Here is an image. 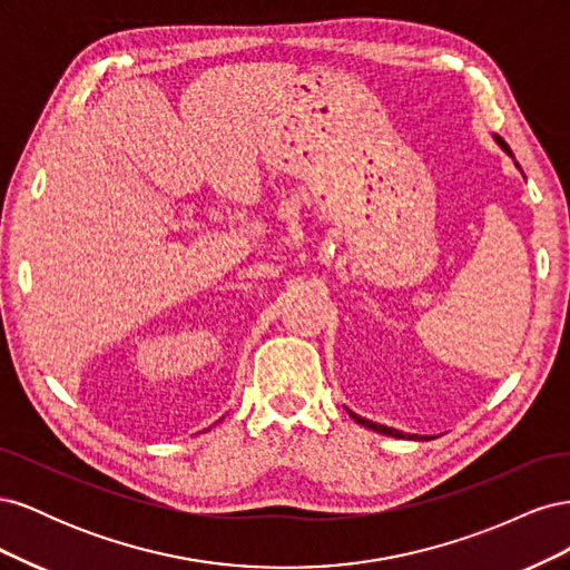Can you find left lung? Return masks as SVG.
<instances>
[{
    "instance_id": "8db88e82",
    "label": "left lung",
    "mask_w": 570,
    "mask_h": 570,
    "mask_svg": "<svg viewBox=\"0 0 570 570\" xmlns=\"http://www.w3.org/2000/svg\"><path fill=\"white\" fill-rule=\"evenodd\" d=\"M494 142L502 147L507 154H511V149H509V145L502 140V137L499 135H494ZM513 157V154H511ZM519 166V164H515ZM350 411V409H347ZM350 416L356 421V423H361V425H366V428H371V430H375V433H383V435H390V438H409V440H433V438H428V435H404L402 430H394V428H387V425H381V423H373V421H368V419H361V416H356L354 411H350Z\"/></svg>"
}]
</instances>
